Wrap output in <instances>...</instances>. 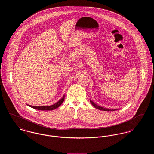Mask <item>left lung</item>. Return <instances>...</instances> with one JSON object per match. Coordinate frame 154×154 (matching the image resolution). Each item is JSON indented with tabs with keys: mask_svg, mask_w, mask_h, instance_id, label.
<instances>
[{
	"mask_svg": "<svg viewBox=\"0 0 154 154\" xmlns=\"http://www.w3.org/2000/svg\"><path fill=\"white\" fill-rule=\"evenodd\" d=\"M90 102L91 103V104L93 105V106H94L96 109H98V110L106 111H115V110H119V109H112V110H111V109H107V108H104V107H103L99 106H98V105H97L96 104H95L93 101H92L91 100H90Z\"/></svg>",
	"mask_w": 154,
	"mask_h": 154,
	"instance_id": "1",
	"label": "left lung"
}]
</instances>
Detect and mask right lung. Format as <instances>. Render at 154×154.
Instances as JSON below:
<instances>
[{
	"label": "right lung",
	"mask_w": 154,
	"mask_h": 154,
	"mask_svg": "<svg viewBox=\"0 0 154 154\" xmlns=\"http://www.w3.org/2000/svg\"><path fill=\"white\" fill-rule=\"evenodd\" d=\"M64 99H65V95H63V97L61 98L58 102L52 104L51 106H31V105L28 104H26V105L29 106L30 107H32V108H33V109H36V110H42V111L53 110H55L57 108L59 107L63 103V101H64Z\"/></svg>",
	"instance_id": "1"
}]
</instances>
